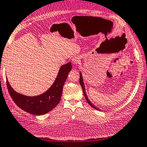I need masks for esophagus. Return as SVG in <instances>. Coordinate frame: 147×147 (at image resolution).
<instances>
[{"mask_svg":"<svg viewBox=\"0 0 147 147\" xmlns=\"http://www.w3.org/2000/svg\"><path fill=\"white\" fill-rule=\"evenodd\" d=\"M80 60H81V57L80 56H75L74 57L73 59H72V62L74 65H78V64H80Z\"/></svg>","mask_w":147,"mask_h":147,"instance_id":"34e87169","label":"esophagus"}]
</instances>
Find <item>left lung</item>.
<instances>
[{
	"label": "left lung",
	"mask_w": 147,
	"mask_h": 147,
	"mask_svg": "<svg viewBox=\"0 0 147 147\" xmlns=\"http://www.w3.org/2000/svg\"><path fill=\"white\" fill-rule=\"evenodd\" d=\"M80 85L82 86V89H83V94H84V96H85V97L86 100H87V101L88 102V103L89 105H90L92 107L94 108V109H96V110H98V111H101V110L100 109L97 108V106H95L94 105H93L92 103L91 102V101L90 100H89V99L88 98V97L87 96V94H86V91H85V84H84V82H83V76H82V72L80 71Z\"/></svg>",
	"instance_id": "obj_1"
}]
</instances>
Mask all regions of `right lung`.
<instances>
[{"instance_id": "right-lung-1", "label": "right lung", "mask_w": 147, "mask_h": 147, "mask_svg": "<svg viewBox=\"0 0 147 147\" xmlns=\"http://www.w3.org/2000/svg\"><path fill=\"white\" fill-rule=\"evenodd\" d=\"M72 69L71 62L62 65L53 83L48 90L38 96H27L16 92L6 78L7 87L11 97L22 110L34 115H42L55 108L61 99L63 87Z\"/></svg>"}]
</instances>
